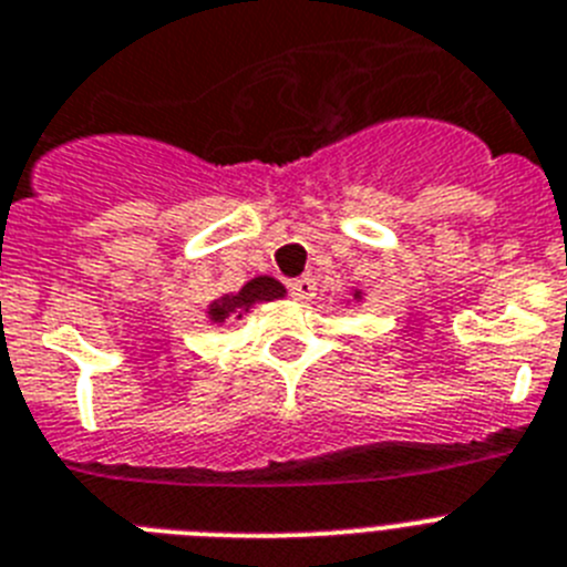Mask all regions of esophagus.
Segmentation results:
<instances>
[{
  "label": "esophagus",
  "mask_w": 567,
  "mask_h": 567,
  "mask_svg": "<svg viewBox=\"0 0 567 567\" xmlns=\"http://www.w3.org/2000/svg\"><path fill=\"white\" fill-rule=\"evenodd\" d=\"M290 288V297L299 299V302H311L317 297V282L311 277H299L288 285Z\"/></svg>",
  "instance_id": "obj_1"
}]
</instances>
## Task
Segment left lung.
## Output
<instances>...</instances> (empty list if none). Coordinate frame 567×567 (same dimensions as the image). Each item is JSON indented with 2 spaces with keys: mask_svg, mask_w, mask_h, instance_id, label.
<instances>
[{
  "mask_svg": "<svg viewBox=\"0 0 567 567\" xmlns=\"http://www.w3.org/2000/svg\"><path fill=\"white\" fill-rule=\"evenodd\" d=\"M353 299H359V290H357V293H353Z\"/></svg>",
  "mask_w": 567,
  "mask_h": 567,
  "instance_id": "8db88e82",
  "label": "left lung"
}]
</instances>
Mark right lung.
<instances>
[{
    "label": "right lung",
    "instance_id": "add662e5",
    "mask_svg": "<svg viewBox=\"0 0 567 567\" xmlns=\"http://www.w3.org/2000/svg\"><path fill=\"white\" fill-rule=\"evenodd\" d=\"M285 288L282 282H277L274 277H256L245 285L239 293H230V297L216 299L208 308L210 322H225L228 317H243L245 311H250V305L256 302H274V299H282Z\"/></svg>",
    "mask_w": 567,
    "mask_h": 567
}]
</instances>
